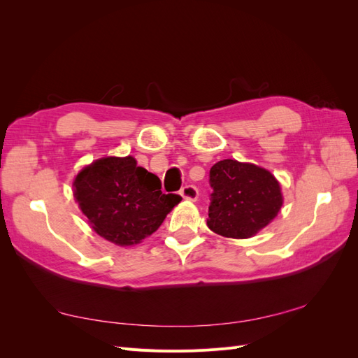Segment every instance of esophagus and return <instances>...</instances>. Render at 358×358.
Here are the masks:
<instances>
[{"instance_id": "esophagus-1", "label": "esophagus", "mask_w": 358, "mask_h": 358, "mask_svg": "<svg viewBox=\"0 0 358 358\" xmlns=\"http://www.w3.org/2000/svg\"><path fill=\"white\" fill-rule=\"evenodd\" d=\"M180 196H182V199H183V200L196 201V200H197V197H199V191H197V188H196V187L187 185V187H183V188L180 189Z\"/></svg>"}]
</instances>
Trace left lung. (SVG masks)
I'll list each match as a JSON object with an SVG mask.
<instances>
[{
	"mask_svg": "<svg viewBox=\"0 0 358 358\" xmlns=\"http://www.w3.org/2000/svg\"><path fill=\"white\" fill-rule=\"evenodd\" d=\"M210 187L208 227L231 239L254 237L276 218L284 204L279 180L252 162H216L210 169Z\"/></svg>",
	"mask_w": 358,
	"mask_h": 358,
	"instance_id": "1",
	"label": "left lung"
}]
</instances>
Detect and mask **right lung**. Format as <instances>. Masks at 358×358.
<instances>
[{
  "label": "right lung",
  "mask_w": 358,
  "mask_h": 358,
  "mask_svg": "<svg viewBox=\"0 0 358 358\" xmlns=\"http://www.w3.org/2000/svg\"><path fill=\"white\" fill-rule=\"evenodd\" d=\"M73 196L91 229L116 246H134L155 233L180 203L134 157H103L73 179Z\"/></svg>",
  "instance_id": "1"
}]
</instances>
